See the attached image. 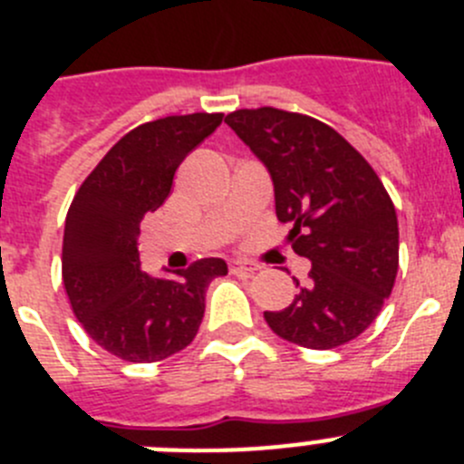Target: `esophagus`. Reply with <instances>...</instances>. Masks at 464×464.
<instances>
[{
    "instance_id": "obj_1",
    "label": "esophagus",
    "mask_w": 464,
    "mask_h": 464,
    "mask_svg": "<svg viewBox=\"0 0 464 464\" xmlns=\"http://www.w3.org/2000/svg\"><path fill=\"white\" fill-rule=\"evenodd\" d=\"M228 267H231L233 275H254V272L261 270V267H258L256 263L245 261V258H233V261L228 263Z\"/></svg>"
}]
</instances>
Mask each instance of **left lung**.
<instances>
[{
  "label": "left lung",
  "instance_id": "left-lung-1",
  "mask_svg": "<svg viewBox=\"0 0 464 464\" xmlns=\"http://www.w3.org/2000/svg\"><path fill=\"white\" fill-rule=\"evenodd\" d=\"M224 123L266 164L288 242L311 261L309 279L270 330L311 350L357 339L392 295L398 272L396 208L382 180L334 128L304 114L261 107Z\"/></svg>",
  "mask_w": 464,
  "mask_h": 464
}]
</instances>
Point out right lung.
I'll return each mask as SVG.
<instances>
[{
	"label": "right lung",
	"mask_w": 464,
	"mask_h": 464,
	"mask_svg": "<svg viewBox=\"0 0 464 464\" xmlns=\"http://www.w3.org/2000/svg\"><path fill=\"white\" fill-rule=\"evenodd\" d=\"M222 119L198 111L130 130L68 208L62 272L72 314L95 343L125 362H160L188 348L208 284L228 272L222 258H201L171 276H150L137 249L144 215L162 206L179 164Z\"/></svg>",
	"instance_id": "1"
}]
</instances>
